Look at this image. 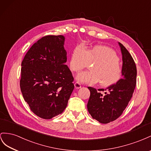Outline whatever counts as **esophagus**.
Returning <instances> with one entry per match:
<instances>
[{"label":"esophagus","instance_id":"esophagus-1","mask_svg":"<svg viewBox=\"0 0 151 151\" xmlns=\"http://www.w3.org/2000/svg\"><path fill=\"white\" fill-rule=\"evenodd\" d=\"M81 84H80V83H78V82H76V83H75V87L76 88L78 89V88H81Z\"/></svg>","mask_w":151,"mask_h":151}]
</instances>
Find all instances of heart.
I'll return each instance as SVG.
<instances>
[{"label":"heart","instance_id":"obj_1","mask_svg":"<svg viewBox=\"0 0 151 151\" xmlns=\"http://www.w3.org/2000/svg\"><path fill=\"white\" fill-rule=\"evenodd\" d=\"M89 63H94L92 71L81 72L76 79L80 82L94 85L99 81L102 87L114 85L122 78L123 68L116 52L108 47L96 45L86 50L78 45L73 50L70 67L73 72H78L87 67Z\"/></svg>","mask_w":151,"mask_h":151}]
</instances>
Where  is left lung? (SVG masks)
<instances>
[{"instance_id":"obj_1","label":"left lung","mask_w":151,"mask_h":151,"mask_svg":"<svg viewBox=\"0 0 151 151\" xmlns=\"http://www.w3.org/2000/svg\"><path fill=\"white\" fill-rule=\"evenodd\" d=\"M123 57V78L106 89L88 87L90 96L87 109L101 123L114 121L122 114L131 100L137 82V68L127 49L119 43Z\"/></svg>"}]
</instances>
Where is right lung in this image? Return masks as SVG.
Masks as SVG:
<instances>
[{"label": "right lung", "mask_w": 151, "mask_h": 151, "mask_svg": "<svg viewBox=\"0 0 151 151\" xmlns=\"http://www.w3.org/2000/svg\"><path fill=\"white\" fill-rule=\"evenodd\" d=\"M63 35H47L34 44L21 63L20 88L24 101L38 117L50 119L66 109L74 89L65 63Z\"/></svg>", "instance_id": "1"}]
</instances>
